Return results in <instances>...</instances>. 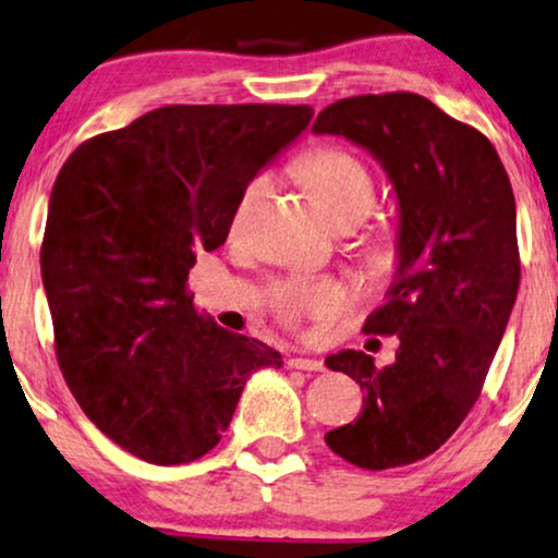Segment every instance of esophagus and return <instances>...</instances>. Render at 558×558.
I'll return each mask as SVG.
<instances>
[{
    "mask_svg": "<svg viewBox=\"0 0 558 558\" xmlns=\"http://www.w3.org/2000/svg\"><path fill=\"white\" fill-rule=\"evenodd\" d=\"M288 367L293 369H303V373H324V362L322 360H314V356H293V360H288Z\"/></svg>",
    "mask_w": 558,
    "mask_h": 558,
    "instance_id": "obj_1",
    "label": "esophagus"
}]
</instances>
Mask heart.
Returning <instances> with one entry per match:
<instances>
[{
    "label": "heart",
    "instance_id": "b5f03b06",
    "mask_svg": "<svg viewBox=\"0 0 558 558\" xmlns=\"http://www.w3.org/2000/svg\"><path fill=\"white\" fill-rule=\"evenodd\" d=\"M299 173L303 183L308 185L316 202L322 204L337 227L356 225L373 211L375 206V181L369 170L360 158L341 147H322L306 155L301 162ZM270 181L267 175H259L244 189L240 204L234 211V229L247 225L252 211L263 202ZM349 301V288L337 280H322V283H293L286 286L278 293V306L286 318L314 316L324 318L337 314V311Z\"/></svg>",
    "mask_w": 558,
    "mask_h": 558
}]
</instances>
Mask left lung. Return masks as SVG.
Returning a JSON list of instances; mask_svg holds the SVG:
<instances>
[{
  "instance_id": "left-lung-1",
  "label": "left lung",
  "mask_w": 558,
  "mask_h": 558,
  "mask_svg": "<svg viewBox=\"0 0 558 558\" xmlns=\"http://www.w3.org/2000/svg\"><path fill=\"white\" fill-rule=\"evenodd\" d=\"M314 135L367 150L398 198L396 275L367 333H398L392 365L360 349L326 356L365 390L333 454L390 470L434 454L466 418L521 283L515 198L493 143L418 94H365L316 117Z\"/></svg>"
}]
</instances>
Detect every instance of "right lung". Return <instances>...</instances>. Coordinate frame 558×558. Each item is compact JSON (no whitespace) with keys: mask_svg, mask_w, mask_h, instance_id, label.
Returning <instances> with one entry per match:
<instances>
[{"mask_svg":"<svg viewBox=\"0 0 558 558\" xmlns=\"http://www.w3.org/2000/svg\"><path fill=\"white\" fill-rule=\"evenodd\" d=\"M314 109L175 104L86 140L56 178L40 272L58 365L96 428L150 464L217 447L263 341L217 326L185 291L202 250L225 244L259 170Z\"/></svg>","mask_w":558,"mask_h":558,"instance_id":"obj_1","label":"right lung"}]
</instances>
